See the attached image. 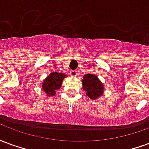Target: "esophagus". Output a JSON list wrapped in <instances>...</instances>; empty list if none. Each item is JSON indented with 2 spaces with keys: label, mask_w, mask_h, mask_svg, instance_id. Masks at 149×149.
Listing matches in <instances>:
<instances>
[{
  "label": "esophagus",
  "mask_w": 149,
  "mask_h": 149,
  "mask_svg": "<svg viewBox=\"0 0 149 149\" xmlns=\"http://www.w3.org/2000/svg\"><path fill=\"white\" fill-rule=\"evenodd\" d=\"M70 75L72 77H77V72L75 71V70H71L70 71Z\"/></svg>",
  "instance_id": "obj_1"
}]
</instances>
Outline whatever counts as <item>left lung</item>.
<instances>
[{
	"mask_svg": "<svg viewBox=\"0 0 149 149\" xmlns=\"http://www.w3.org/2000/svg\"><path fill=\"white\" fill-rule=\"evenodd\" d=\"M82 88L86 95L92 100H97L104 93V85L95 74H85L82 80Z\"/></svg>",
	"mask_w": 149,
	"mask_h": 149,
	"instance_id": "obj_1",
	"label": "left lung"
}]
</instances>
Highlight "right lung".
I'll use <instances>...</instances> for the list:
<instances>
[{"mask_svg":"<svg viewBox=\"0 0 149 149\" xmlns=\"http://www.w3.org/2000/svg\"><path fill=\"white\" fill-rule=\"evenodd\" d=\"M67 75L62 72H52L44 80L42 83V88L47 96L52 97L56 94V90L61 87L63 80Z\"/></svg>","mask_w":149,"mask_h":149,"instance_id":"add662e5","label":"right lung"}]
</instances>
